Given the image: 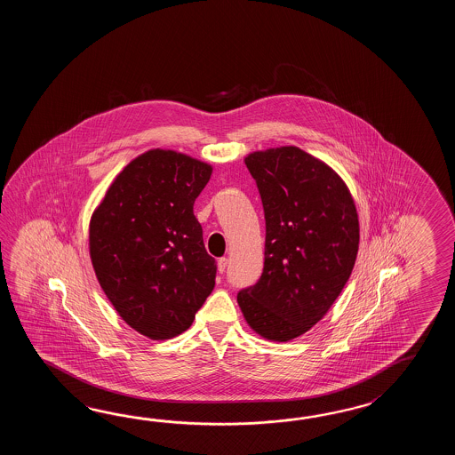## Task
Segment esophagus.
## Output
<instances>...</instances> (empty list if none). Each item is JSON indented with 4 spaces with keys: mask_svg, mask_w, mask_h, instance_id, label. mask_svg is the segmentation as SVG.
<instances>
[{
    "mask_svg": "<svg viewBox=\"0 0 455 455\" xmlns=\"http://www.w3.org/2000/svg\"><path fill=\"white\" fill-rule=\"evenodd\" d=\"M226 268H228V259L223 257V259H220V260H218V271H220V273H224Z\"/></svg>",
    "mask_w": 455,
    "mask_h": 455,
    "instance_id": "1",
    "label": "esophagus"
}]
</instances>
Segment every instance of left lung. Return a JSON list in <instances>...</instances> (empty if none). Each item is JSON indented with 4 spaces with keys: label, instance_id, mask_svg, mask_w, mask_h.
Returning <instances> with one entry per match:
<instances>
[{
    "label": "left lung",
    "instance_id": "left-lung-1",
    "mask_svg": "<svg viewBox=\"0 0 455 455\" xmlns=\"http://www.w3.org/2000/svg\"><path fill=\"white\" fill-rule=\"evenodd\" d=\"M265 213L260 280L239 291L251 329L290 341L319 322L345 288L359 247L356 206L339 175L296 146L245 157Z\"/></svg>",
    "mask_w": 455,
    "mask_h": 455
}]
</instances>
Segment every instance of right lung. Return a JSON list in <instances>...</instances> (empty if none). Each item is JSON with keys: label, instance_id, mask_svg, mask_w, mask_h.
<instances>
[{"label": "right lung", "instance_id": "right-lung-1", "mask_svg": "<svg viewBox=\"0 0 455 455\" xmlns=\"http://www.w3.org/2000/svg\"><path fill=\"white\" fill-rule=\"evenodd\" d=\"M212 171L190 156L151 149L116 175L91 218L99 284L118 315L148 339L180 335L213 291L216 260L194 214Z\"/></svg>", "mask_w": 455, "mask_h": 455}]
</instances>
